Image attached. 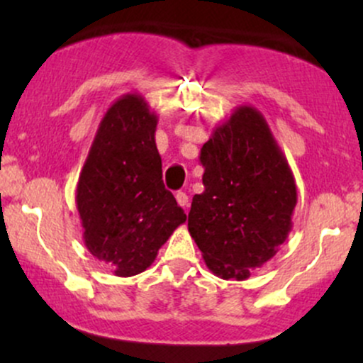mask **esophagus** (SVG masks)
Listing matches in <instances>:
<instances>
[{"mask_svg": "<svg viewBox=\"0 0 363 363\" xmlns=\"http://www.w3.org/2000/svg\"><path fill=\"white\" fill-rule=\"evenodd\" d=\"M176 199L182 208H187V205H189V198H187V194L184 193V191H179V193L176 194Z\"/></svg>", "mask_w": 363, "mask_h": 363, "instance_id": "1", "label": "esophagus"}]
</instances>
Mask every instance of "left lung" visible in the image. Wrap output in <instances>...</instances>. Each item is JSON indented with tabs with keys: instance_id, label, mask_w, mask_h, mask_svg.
I'll return each instance as SVG.
<instances>
[{
	"instance_id": "obj_1",
	"label": "left lung",
	"mask_w": 363,
	"mask_h": 363,
	"mask_svg": "<svg viewBox=\"0 0 363 363\" xmlns=\"http://www.w3.org/2000/svg\"><path fill=\"white\" fill-rule=\"evenodd\" d=\"M205 191L194 194L187 228L208 269L245 280L277 254L291 230L297 186L272 129L240 106L211 133L199 155Z\"/></svg>"
}]
</instances>
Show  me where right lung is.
I'll return each mask as SVG.
<instances>
[{"label": "right lung", "instance_id": "1", "mask_svg": "<svg viewBox=\"0 0 363 363\" xmlns=\"http://www.w3.org/2000/svg\"><path fill=\"white\" fill-rule=\"evenodd\" d=\"M158 118L140 94L107 109L77 184L83 240L116 277L152 266L186 213L162 182L155 143Z\"/></svg>", "mask_w": 363, "mask_h": 363}]
</instances>
